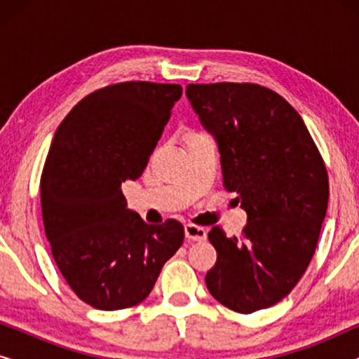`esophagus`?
I'll use <instances>...</instances> for the list:
<instances>
[{"label":"esophagus","mask_w":359,"mask_h":359,"mask_svg":"<svg viewBox=\"0 0 359 359\" xmlns=\"http://www.w3.org/2000/svg\"><path fill=\"white\" fill-rule=\"evenodd\" d=\"M184 235H186V238L191 240V242H201V240H205V237H208L205 229L198 227V225H194V224L184 225Z\"/></svg>","instance_id":"obj_1"}]
</instances>
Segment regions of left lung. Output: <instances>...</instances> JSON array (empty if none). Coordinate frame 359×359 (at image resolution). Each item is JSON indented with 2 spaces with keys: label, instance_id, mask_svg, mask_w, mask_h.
Returning a JSON list of instances; mask_svg holds the SVG:
<instances>
[{
  "label": "left lung",
  "instance_id": "8db88e82",
  "mask_svg": "<svg viewBox=\"0 0 359 359\" xmlns=\"http://www.w3.org/2000/svg\"><path fill=\"white\" fill-rule=\"evenodd\" d=\"M186 96L217 140L225 189L247 212L242 237L210 229L217 262L205 286L235 312L271 307L316 253L328 203L325 163L302 117L273 90L210 83L188 85Z\"/></svg>",
  "mask_w": 359,
  "mask_h": 359
}]
</instances>
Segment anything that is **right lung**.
<instances>
[{
    "label": "right lung",
    "instance_id": "add662e5",
    "mask_svg": "<svg viewBox=\"0 0 359 359\" xmlns=\"http://www.w3.org/2000/svg\"><path fill=\"white\" fill-rule=\"evenodd\" d=\"M181 95L183 88L166 83L101 88L53 135L41 176L43 229L68 286L100 311L144 301L183 245L178 220L145 224L121 188L144 173Z\"/></svg>",
    "mask_w": 359,
    "mask_h": 359
}]
</instances>
